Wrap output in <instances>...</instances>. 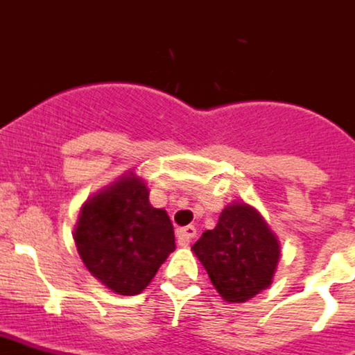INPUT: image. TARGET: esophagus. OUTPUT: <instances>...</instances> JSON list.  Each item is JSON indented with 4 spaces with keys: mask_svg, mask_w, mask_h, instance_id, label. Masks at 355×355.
Returning <instances> with one entry per match:
<instances>
[{
    "mask_svg": "<svg viewBox=\"0 0 355 355\" xmlns=\"http://www.w3.org/2000/svg\"><path fill=\"white\" fill-rule=\"evenodd\" d=\"M196 236V229L193 225H186V227H180L177 231V240H178V245H189L193 238Z\"/></svg>",
    "mask_w": 355,
    "mask_h": 355,
    "instance_id": "obj_1",
    "label": "esophagus"
}]
</instances>
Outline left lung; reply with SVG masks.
<instances>
[{
  "instance_id": "1",
  "label": "left lung",
  "mask_w": 355,
  "mask_h": 355,
  "mask_svg": "<svg viewBox=\"0 0 355 355\" xmlns=\"http://www.w3.org/2000/svg\"><path fill=\"white\" fill-rule=\"evenodd\" d=\"M191 251L229 303H243L269 287L279 260L278 238L245 202L229 204L216 227L205 231Z\"/></svg>"
}]
</instances>
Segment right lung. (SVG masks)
I'll list each match as a JSON object with an SVG mask.
<instances>
[{
    "label": "right lung",
    "mask_w": 355,
    "mask_h": 355,
    "mask_svg": "<svg viewBox=\"0 0 355 355\" xmlns=\"http://www.w3.org/2000/svg\"><path fill=\"white\" fill-rule=\"evenodd\" d=\"M73 240L92 276L121 296L141 294L175 251L168 213L150 204V189L133 171L83 204Z\"/></svg>",
    "instance_id": "1"
}]
</instances>
